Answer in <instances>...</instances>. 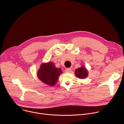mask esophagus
Wrapping results in <instances>:
<instances>
[{"label":"esophagus","mask_w":124,"mask_h":124,"mask_svg":"<svg viewBox=\"0 0 124 124\" xmlns=\"http://www.w3.org/2000/svg\"><path fill=\"white\" fill-rule=\"evenodd\" d=\"M71 69L70 68H67L65 70V72L67 73H70V72H71Z\"/></svg>","instance_id":"esophagus-1"}]
</instances>
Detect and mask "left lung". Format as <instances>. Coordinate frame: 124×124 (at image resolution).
Here are the masks:
<instances>
[{"label":"left lung","instance_id":"1","mask_svg":"<svg viewBox=\"0 0 124 124\" xmlns=\"http://www.w3.org/2000/svg\"><path fill=\"white\" fill-rule=\"evenodd\" d=\"M75 75L79 78H85L88 76L87 70L83 66L75 70Z\"/></svg>","mask_w":124,"mask_h":124}]
</instances>
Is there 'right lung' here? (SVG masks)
Returning <instances> with one entry per match:
<instances>
[{
	"label": "right lung",
	"instance_id": "1",
	"mask_svg": "<svg viewBox=\"0 0 124 124\" xmlns=\"http://www.w3.org/2000/svg\"><path fill=\"white\" fill-rule=\"evenodd\" d=\"M62 73L61 68H56L54 63L48 62L41 65L37 75L42 82L52 86L57 82L59 76Z\"/></svg>",
	"mask_w": 124,
	"mask_h": 124
}]
</instances>
